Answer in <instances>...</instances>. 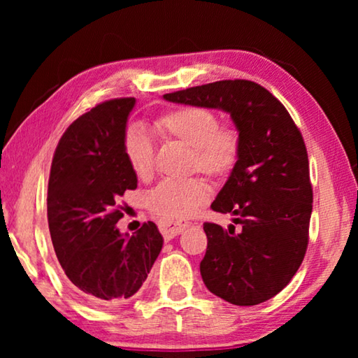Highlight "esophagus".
<instances>
[{"instance_id":"esophagus-1","label":"esophagus","mask_w":358,"mask_h":358,"mask_svg":"<svg viewBox=\"0 0 358 358\" xmlns=\"http://www.w3.org/2000/svg\"><path fill=\"white\" fill-rule=\"evenodd\" d=\"M191 226L189 221L186 220H177V221H161L159 222V230L162 232V235H164L166 238H173L175 235H178L183 232V230Z\"/></svg>"}]
</instances>
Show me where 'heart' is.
Instances as JSON below:
<instances>
[{"label":"heart","instance_id":"heart-1","mask_svg":"<svg viewBox=\"0 0 358 358\" xmlns=\"http://www.w3.org/2000/svg\"><path fill=\"white\" fill-rule=\"evenodd\" d=\"M155 128L164 141H177L191 148L189 172L210 178H227L238 164L241 137L234 126H221L217 115L205 107L186 106L162 113ZM124 155L138 178L148 180L155 172V147L142 129L132 128L124 136ZM207 181L192 177L162 181L150 194V210L164 220L187 217L208 202Z\"/></svg>","mask_w":358,"mask_h":358}]
</instances>
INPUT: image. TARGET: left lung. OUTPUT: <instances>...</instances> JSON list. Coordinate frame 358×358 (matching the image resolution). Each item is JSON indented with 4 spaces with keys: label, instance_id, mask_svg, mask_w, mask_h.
Here are the masks:
<instances>
[{
    "label": "left lung",
    "instance_id": "8db88e82",
    "mask_svg": "<svg viewBox=\"0 0 358 358\" xmlns=\"http://www.w3.org/2000/svg\"><path fill=\"white\" fill-rule=\"evenodd\" d=\"M164 99L230 113L241 153L211 210L234 215L240 229L203 224L201 275L211 294L232 305L270 300L292 280L308 248L313 187L301 132L286 107L251 80H220Z\"/></svg>",
    "mask_w": 358,
    "mask_h": 358
}]
</instances>
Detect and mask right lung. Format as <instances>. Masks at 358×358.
Segmentation results:
<instances>
[{"mask_svg":"<svg viewBox=\"0 0 358 358\" xmlns=\"http://www.w3.org/2000/svg\"><path fill=\"white\" fill-rule=\"evenodd\" d=\"M134 98L102 102L72 123L55 150L48 178L47 220L53 248L72 290L93 305L134 295L162 250L155 222L120 234L118 201L136 189L124 155Z\"/></svg>","mask_w":358,"mask_h":358,"instance_id":"obj_1","label":"right lung"}]
</instances>
